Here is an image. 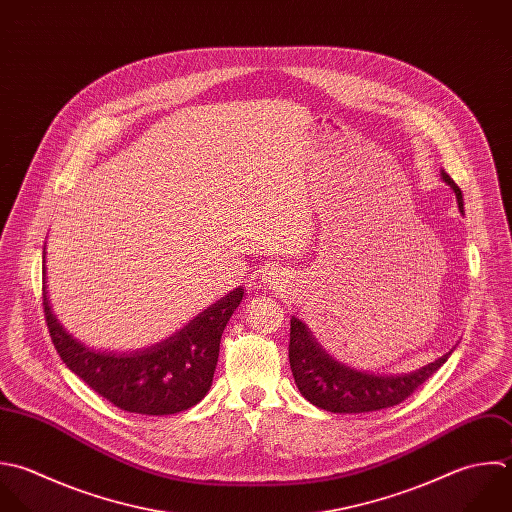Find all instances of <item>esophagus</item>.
<instances>
[{"label": "esophagus", "instance_id": "esophagus-1", "mask_svg": "<svg viewBox=\"0 0 512 512\" xmlns=\"http://www.w3.org/2000/svg\"><path fill=\"white\" fill-rule=\"evenodd\" d=\"M283 277H285V273H283V269H279V267H275V269H271V271L265 273V281H267L269 285H275V287L285 281Z\"/></svg>", "mask_w": 512, "mask_h": 512}]
</instances>
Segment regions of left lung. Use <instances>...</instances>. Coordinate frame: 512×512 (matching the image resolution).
Here are the masks:
<instances>
[{"label": "left lung", "mask_w": 512, "mask_h": 512, "mask_svg": "<svg viewBox=\"0 0 512 512\" xmlns=\"http://www.w3.org/2000/svg\"><path fill=\"white\" fill-rule=\"evenodd\" d=\"M443 181L453 187L459 209L463 211V193L459 185L445 171ZM449 357L451 353L409 375H373L351 369L329 357L305 323L297 317L291 319L289 363L295 383L309 403L331 413H371L399 405L429 381Z\"/></svg>", "instance_id": "left-lung-1"}]
</instances>
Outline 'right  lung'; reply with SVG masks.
<instances>
[{"instance_id":"obj_1","label":"right lung","mask_w":512,"mask_h":512,"mask_svg":"<svg viewBox=\"0 0 512 512\" xmlns=\"http://www.w3.org/2000/svg\"><path fill=\"white\" fill-rule=\"evenodd\" d=\"M241 299L239 287L173 337L135 353H105L81 345L57 323L45 293L43 313L49 337L69 371L117 409L161 417L187 411L207 395L223 329Z\"/></svg>"}]
</instances>
